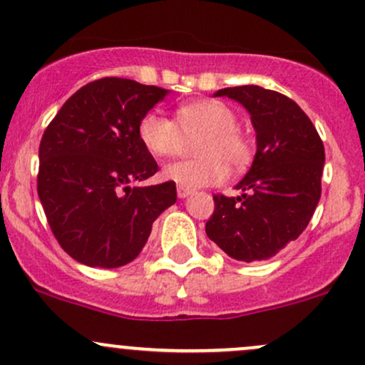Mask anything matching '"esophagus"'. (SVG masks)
I'll list each match as a JSON object with an SVG mask.
<instances>
[{
  "mask_svg": "<svg viewBox=\"0 0 365 365\" xmlns=\"http://www.w3.org/2000/svg\"><path fill=\"white\" fill-rule=\"evenodd\" d=\"M176 192H178V197L180 199H185V197H189V195L192 194V189H187V187L178 185V189H176Z\"/></svg>",
  "mask_w": 365,
  "mask_h": 365,
  "instance_id": "obj_1",
  "label": "esophagus"
}]
</instances>
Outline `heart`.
<instances>
[{
  "instance_id": "1",
  "label": "heart",
  "mask_w": 365,
  "mask_h": 365,
  "mask_svg": "<svg viewBox=\"0 0 365 365\" xmlns=\"http://www.w3.org/2000/svg\"><path fill=\"white\" fill-rule=\"evenodd\" d=\"M138 137L143 147L158 158H171L182 152L185 138H197L192 161H176L164 168L166 180L187 187L216 185L225 182L228 164L244 170L253 159V142L237 128V115L218 100L183 103L175 119L152 109L140 119Z\"/></svg>"
}]
</instances>
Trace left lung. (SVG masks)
Masks as SVG:
<instances>
[{"mask_svg": "<svg viewBox=\"0 0 365 365\" xmlns=\"http://www.w3.org/2000/svg\"><path fill=\"white\" fill-rule=\"evenodd\" d=\"M215 97L235 100L250 112L256 155L235 185L242 195H213L206 234L239 262L268 259L298 239L314 216L322 192L324 143L298 103L279 91L246 85L223 88Z\"/></svg>", "mask_w": 365, "mask_h": 365, "instance_id": "obj_1", "label": "left lung"}]
</instances>
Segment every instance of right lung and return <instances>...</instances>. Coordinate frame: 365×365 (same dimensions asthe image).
Wrapping results in <instances>:
<instances>
[{"instance_id":"obj_1","label":"right lung","mask_w":365,"mask_h":365,"mask_svg":"<svg viewBox=\"0 0 365 365\" xmlns=\"http://www.w3.org/2000/svg\"><path fill=\"white\" fill-rule=\"evenodd\" d=\"M168 90L102 78L79 88L39 143L38 195L62 250L88 267L133 262L152 223L176 202L175 182L131 187L159 170L138 123Z\"/></svg>"}]
</instances>
